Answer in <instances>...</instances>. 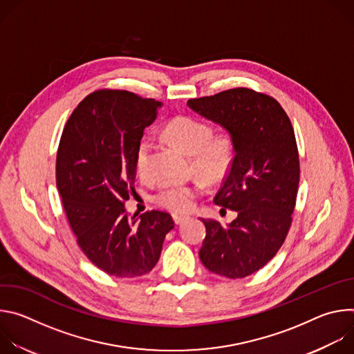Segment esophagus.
<instances>
[{
    "label": "esophagus",
    "instance_id": "esophagus-1",
    "mask_svg": "<svg viewBox=\"0 0 354 354\" xmlns=\"http://www.w3.org/2000/svg\"><path fill=\"white\" fill-rule=\"evenodd\" d=\"M187 220H189L187 216H178V214H174V221H175L176 225H179V224H182V223H185V221H187Z\"/></svg>",
    "mask_w": 354,
    "mask_h": 354
}]
</instances>
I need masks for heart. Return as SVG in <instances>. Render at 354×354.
<instances>
[{"mask_svg": "<svg viewBox=\"0 0 354 354\" xmlns=\"http://www.w3.org/2000/svg\"><path fill=\"white\" fill-rule=\"evenodd\" d=\"M165 136L187 156L196 172L205 179L214 182L221 179L232 158V141L227 134L212 136L207 123L190 116H178L165 127ZM151 141L142 138L136 149L134 168L140 178L148 175V156ZM201 194L196 183H172L161 187L156 194L157 203L174 213H189L194 207V200Z\"/></svg>", "mask_w": 354, "mask_h": 354, "instance_id": "obj_1", "label": "heart"}]
</instances>
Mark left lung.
<instances>
[{"mask_svg":"<svg viewBox=\"0 0 354 354\" xmlns=\"http://www.w3.org/2000/svg\"><path fill=\"white\" fill-rule=\"evenodd\" d=\"M187 106L221 126L234 148L214 203L236 218L227 225L200 218L206 225L200 261L218 276L242 279L273 259L290 230L299 182L294 130L276 99L248 88L189 99Z\"/></svg>","mask_w":354,"mask_h":354,"instance_id":"8db88e82","label":"left lung"}]
</instances>
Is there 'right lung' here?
<instances>
[{
    "label": "right lung",
    "mask_w": 354,
    "mask_h": 354,
    "mask_svg": "<svg viewBox=\"0 0 354 354\" xmlns=\"http://www.w3.org/2000/svg\"><path fill=\"white\" fill-rule=\"evenodd\" d=\"M161 106L127 91H96L74 109L59 144L56 182L70 227L85 257L115 277L153 270L175 225L164 212L137 218L124 210L137 145Z\"/></svg>",
    "instance_id": "1"
}]
</instances>
